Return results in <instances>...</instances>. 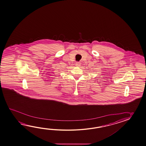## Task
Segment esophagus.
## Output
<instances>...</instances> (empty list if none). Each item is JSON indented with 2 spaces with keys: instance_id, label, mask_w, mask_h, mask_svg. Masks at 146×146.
<instances>
[{
  "instance_id": "esophagus-1",
  "label": "esophagus",
  "mask_w": 146,
  "mask_h": 146,
  "mask_svg": "<svg viewBox=\"0 0 146 146\" xmlns=\"http://www.w3.org/2000/svg\"><path fill=\"white\" fill-rule=\"evenodd\" d=\"M76 65L77 66H80L81 64L80 62H76Z\"/></svg>"
}]
</instances>
